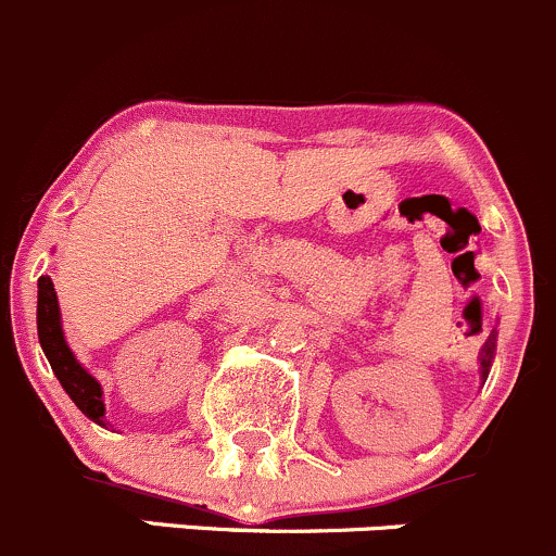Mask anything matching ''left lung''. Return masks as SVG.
I'll list each match as a JSON object with an SVG mask.
<instances>
[{
    "label": "left lung",
    "mask_w": 556,
    "mask_h": 556,
    "mask_svg": "<svg viewBox=\"0 0 556 556\" xmlns=\"http://www.w3.org/2000/svg\"><path fill=\"white\" fill-rule=\"evenodd\" d=\"M495 331L488 337V342H484L482 348V356H479V371H482V380H488L490 375V366H492V358H495Z\"/></svg>",
    "instance_id": "obj_1"
}]
</instances>
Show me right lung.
Instances as JSON below:
<instances>
[{
    "mask_svg": "<svg viewBox=\"0 0 556 556\" xmlns=\"http://www.w3.org/2000/svg\"><path fill=\"white\" fill-rule=\"evenodd\" d=\"M37 291V331H39V345H42L45 356H48L50 366H53L55 377L64 386L74 404L88 415L90 420L106 426L104 420V391H101L99 380L85 369L83 364L74 358L64 340V329H61V311H59V296H55L53 280L48 276L39 278Z\"/></svg>",
    "mask_w": 556,
    "mask_h": 556,
    "instance_id": "obj_1",
    "label": "right lung"
}]
</instances>
